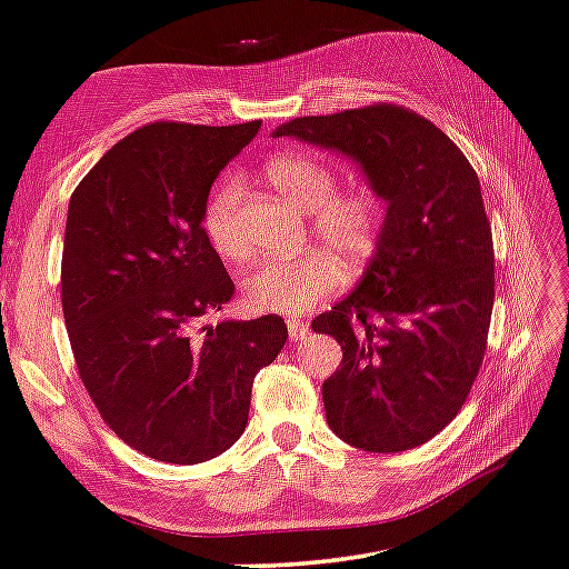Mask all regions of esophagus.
<instances>
[{"instance_id":"1","label":"esophagus","mask_w":569,"mask_h":569,"mask_svg":"<svg viewBox=\"0 0 569 569\" xmlns=\"http://www.w3.org/2000/svg\"><path fill=\"white\" fill-rule=\"evenodd\" d=\"M286 326H288V338H291V340H303L308 336V326L303 323V320L288 318Z\"/></svg>"}]
</instances>
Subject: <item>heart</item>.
I'll return each mask as SVG.
<instances>
[{"label":"heart","instance_id":"b5f03b06","mask_svg":"<svg viewBox=\"0 0 569 569\" xmlns=\"http://www.w3.org/2000/svg\"><path fill=\"white\" fill-rule=\"evenodd\" d=\"M266 177L288 203L311 213V229L346 263H360L378 249L386 203L373 189L338 191L336 169L316 153H281L266 163ZM243 179L226 177L203 206V231L223 261L246 258L241 233ZM336 253L316 249L291 261H261L241 278V301L256 313H303L336 293L343 268Z\"/></svg>","mask_w":569,"mask_h":569}]
</instances>
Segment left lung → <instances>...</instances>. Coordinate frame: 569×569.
Returning a JSON list of instances; mask_svg holds the SVG:
<instances>
[{
    "mask_svg": "<svg viewBox=\"0 0 569 569\" xmlns=\"http://www.w3.org/2000/svg\"><path fill=\"white\" fill-rule=\"evenodd\" d=\"M353 157L388 201L363 281L313 320L343 360L323 383L330 430L368 452L418 448L458 416L488 346L492 229L478 173L436 123L398 104L276 129Z\"/></svg>",
    "mask_w": 569,
    "mask_h": 569,
    "instance_id": "obj_1",
    "label": "left lung"
}]
</instances>
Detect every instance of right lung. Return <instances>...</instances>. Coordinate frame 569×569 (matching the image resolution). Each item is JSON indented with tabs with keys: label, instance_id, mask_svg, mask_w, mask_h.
I'll return each instance as SVG.
<instances>
[{
	"label": "right lung",
	"instance_id": "add662e5",
	"mask_svg": "<svg viewBox=\"0 0 569 569\" xmlns=\"http://www.w3.org/2000/svg\"><path fill=\"white\" fill-rule=\"evenodd\" d=\"M261 121H153L111 147L71 193L61 311L81 383L117 436L153 460L196 465L249 422L253 378L288 338L283 318H206L233 281L203 231L219 171Z\"/></svg>",
	"mask_w": 569,
	"mask_h": 569
}]
</instances>
